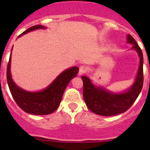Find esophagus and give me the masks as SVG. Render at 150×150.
<instances>
[{"label": "esophagus", "mask_w": 150, "mask_h": 150, "mask_svg": "<svg viewBox=\"0 0 150 150\" xmlns=\"http://www.w3.org/2000/svg\"><path fill=\"white\" fill-rule=\"evenodd\" d=\"M87 67L85 65H81L79 67V75H82V74H84L87 72Z\"/></svg>", "instance_id": "obj_1"}]
</instances>
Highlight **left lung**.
Here are the masks:
<instances>
[{
	"mask_svg": "<svg viewBox=\"0 0 150 150\" xmlns=\"http://www.w3.org/2000/svg\"><path fill=\"white\" fill-rule=\"evenodd\" d=\"M127 42L134 46L132 48L140 56L137 76L134 83L127 91L122 94L111 93L105 89L95 86L87 76H83V98L88 109L100 116H109L120 114L128 110L137 98L144 84V57L140 46L132 35L128 34Z\"/></svg>",
	"mask_w": 150,
	"mask_h": 150,
	"instance_id": "obj_1",
	"label": "left lung"
}]
</instances>
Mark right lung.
Listing matches in <instances>:
<instances>
[{
	"label": "right lung",
	"instance_id": "right-lung-1",
	"mask_svg": "<svg viewBox=\"0 0 150 150\" xmlns=\"http://www.w3.org/2000/svg\"><path fill=\"white\" fill-rule=\"evenodd\" d=\"M39 28H44V27L40 25L32 26L25 30L18 37ZM10 62L11 55L6 67V80L9 88L18 107L30 114L48 115L52 113L60 105L64 91L69 82L79 72V67H71L62 73L46 89L38 92H29L18 88L13 81L10 74Z\"/></svg>",
	"mask_w": 150,
	"mask_h": 150
}]
</instances>
